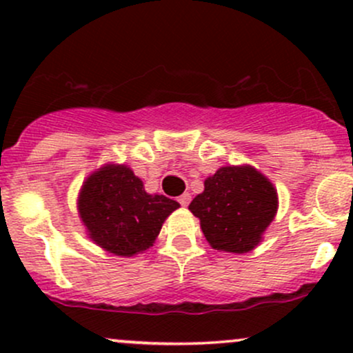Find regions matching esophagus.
I'll return each mask as SVG.
<instances>
[{"mask_svg": "<svg viewBox=\"0 0 353 353\" xmlns=\"http://www.w3.org/2000/svg\"><path fill=\"white\" fill-rule=\"evenodd\" d=\"M179 204L182 205V208H185V205H189V202H190V194L189 192H184L182 194V196H179Z\"/></svg>", "mask_w": 353, "mask_h": 353, "instance_id": "obj_1", "label": "esophagus"}]
</instances>
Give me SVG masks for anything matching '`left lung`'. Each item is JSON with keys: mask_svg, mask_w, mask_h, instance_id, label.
Returning a JSON list of instances; mask_svg holds the SVG:
<instances>
[{"mask_svg": "<svg viewBox=\"0 0 353 353\" xmlns=\"http://www.w3.org/2000/svg\"><path fill=\"white\" fill-rule=\"evenodd\" d=\"M277 209V189L249 164L219 168L189 205L209 245L232 254L250 252L261 244Z\"/></svg>", "mask_w": 353, "mask_h": 353, "instance_id": "8db88e82", "label": "left lung"}]
</instances>
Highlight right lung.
<instances>
[{
	"label": "right lung",
	"mask_w": 353,
	"mask_h": 353,
	"mask_svg": "<svg viewBox=\"0 0 353 353\" xmlns=\"http://www.w3.org/2000/svg\"><path fill=\"white\" fill-rule=\"evenodd\" d=\"M179 202L148 194L125 164H104L83 182L78 214L88 237L112 255L143 254L159 236Z\"/></svg>",
	"instance_id": "obj_1"
}]
</instances>
